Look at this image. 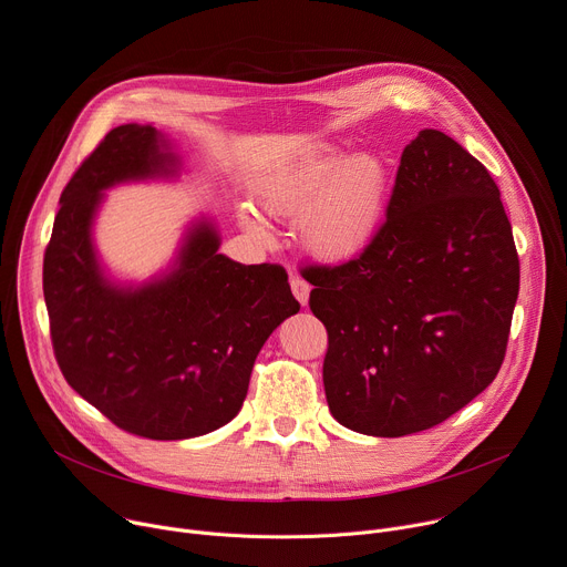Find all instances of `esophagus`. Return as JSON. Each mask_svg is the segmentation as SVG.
I'll return each instance as SVG.
<instances>
[{
	"label": "esophagus",
	"mask_w": 567,
	"mask_h": 567,
	"mask_svg": "<svg viewBox=\"0 0 567 567\" xmlns=\"http://www.w3.org/2000/svg\"><path fill=\"white\" fill-rule=\"evenodd\" d=\"M290 290H292V295H295V299L299 301V303H307L309 301V295H311V286L303 281L301 277H292L290 279Z\"/></svg>",
	"instance_id": "obj_1"
}]
</instances>
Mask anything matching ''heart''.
Returning <instances> with one entry per match:
<instances>
[{
    "label": "heart",
    "instance_id": "obj_1",
    "mask_svg": "<svg viewBox=\"0 0 567 567\" xmlns=\"http://www.w3.org/2000/svg\"><path fill=\"white\" fill-rule=\"evenodd\" d=\"M385 190L388 165L381 154L350 156L327 145L275 177L260 193V204L288 217L307 213L320 200L303 220V245L322 260H344L372 240L383 215ZM243 225L260 234L249 213L243 215Z\"/></svg>",
    "mask_w": 567,
    "mask_h": 567
}]
</instances>
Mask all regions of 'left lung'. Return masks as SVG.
I'll list each match as a JSON object with an SVG mask.
<instances>
[{
	"instance_id": "obj_1",
	"label": "left lung",
	"mask_w": 567,
	"mask_h": 567,
	"mask_svg": "<svg viewBox=\"0 0 567 567\" xmlns=\"http://www.w3.org/2000/svg\"><path fill=\"white\" fill-rule=\"evenodd\" d=\"M322 381L347 429L400 439L441 424L497 377L519 290L499 188L456 141L404 147L385 220L342 266H316Z\"/></svg>"
}]
</instances>
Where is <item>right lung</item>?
<instances>
[{"label":"right lung","mask_w":567,"mask_h":567,"mask_svg":"<svg viewBox=\"0 0 567 567\" xmlns=\"http://www.w3.org/2000/svg\"><path fill=\"white\" fill-rule=\"evenodd\" d=\"M179 156L152 124L111 128L61 193L42 260L54 354L65 381L120 429L184 441L231 422L270 333L299 311L281 266L217 254L195 223L174 268L143 286L111 284L93 245L104 190L169 179Z\"/></svg>","instance_id":"right-lung-1"}]
</instances>
